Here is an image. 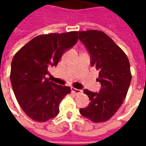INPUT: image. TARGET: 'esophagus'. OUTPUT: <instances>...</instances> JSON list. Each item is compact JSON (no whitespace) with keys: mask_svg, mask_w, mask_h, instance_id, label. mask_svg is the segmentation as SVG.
I'll list each match as a JSON object with an SVG mask.
<instances>
[{"mask_svg":"<svg viewBox=\"0 0 146 146\" xmlns=\"http://www.w3.org/2000/svg\"><path fill=\"white\" fill-rule=\"evenodd\" d=\"M71 91H72V92H73V94H76V95H78L80 93H81V91H80V90L74 88H71Z\"/></svg>","mask_w":146,"mask_h":146,"instance_id":"34e87169","label":"esophagus"}]
</instances>
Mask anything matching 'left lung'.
<instances>
[{"label":"left lung","instance_id":"left-lung-1","mask_svg":"<svg viewBox=\"0 0 146 146\" xmlns=\"http://www.w3.org/2000/svg\"><path fill=\"white\" fill-rule=\"evenodd\" d=\"M79 39L91 54L92 66L99 70L96 80L102 85L98 93L84 91L91 102L80 113L92 122H106L117 112L127 94L131 80L128 58L102 31H80Z\"/></svg>","mask_w":146,"mask_h":146}]
</instances>
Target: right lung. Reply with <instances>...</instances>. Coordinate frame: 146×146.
<instances>
[{
  "label": "right lung",
  "mask_w": 146,
  "mask_h": 146,
  "mask_svg": "<svg viewBox=\"0 0 146 146\" xmlns=\"http://www.w3.org/2000/svg\"><path fill=\"white\" fill-rule=\"evenodd\" d=\"M78 32L42 34L15 53L11 62V86L19 104L36 122H46L59 113V104L70 94V87L58 85L48 78V68L56 66L64 51L78 40Z\"/></svg>",
  "instance_id": "obj_1"
}]
</instances>
